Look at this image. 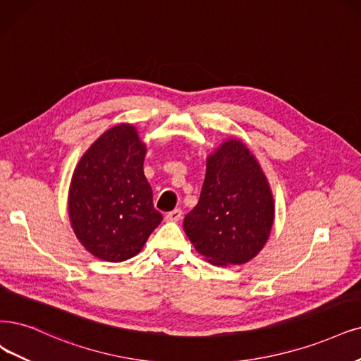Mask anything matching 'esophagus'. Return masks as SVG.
Returning a JSON list of instances; mask_svg holds the SVG:
<instances>
[{"label":"esophagus","instance_id":"obj_1","mask_svg":"<svg viewBox=\"0 0 361 361\" xmlns=\"http://www.w3.org/2000/svg\"><path fill=\"white\" fill-rule=\"evenodd\" d=\"M181 217H183V211L180 208H176V209L166 212V216H165V219L168 221H178Z\"/></svg>","mask_w":361,"mask_h":361}]
</instances>
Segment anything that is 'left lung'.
<instances>
[{"mask_svg": "<svg viewBox=\"0 0 361 361\" xmlns=\"http://www.w3.org/2000/svg\"><path fill=\"white\" fill-rule=\"evenodd\" d=\"M274 212L256 157L241 141L228 140L207 160L201 196L184 219V231L212 264H243L268 241Z\"/></svg>", "mask_w": 361, "mask_h": 361, "instance_id": "obj_1", "label": "left lung"}]
</instances>
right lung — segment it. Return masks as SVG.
Returning a JSON list of instances; mask_svg holds the SVG:
<instances>
[{
  "instance_id": "1",
  "label": "right lung",
  "mask_w": 361,
  "mask_h": 361,
  "mask_svg": "<svg viewBox=\"0 0 361 361\" xmlns=\"http://www.w3.org/2000/svg\"><path fill=\"white\" fill-rule=\"evenodd\" d=\"M145 145L137 129L117 125L90 145L74 171L68 214L93 256L123 262L141 251L162 221L144 176Z\"/></svg>"
}]
</instances>
